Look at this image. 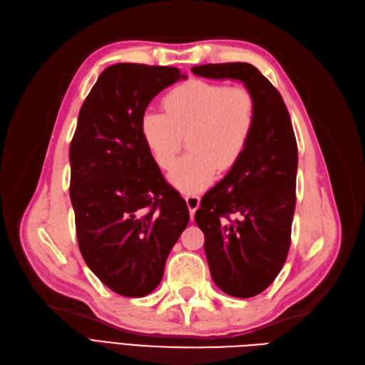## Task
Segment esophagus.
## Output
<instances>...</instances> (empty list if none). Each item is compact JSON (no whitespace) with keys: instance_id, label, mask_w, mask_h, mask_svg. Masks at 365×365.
Wrapping results in <instances>:
<instances>
[{"instance_id":"obj_1","label":"esophagus","mask_w":365,"mask_h":365,"mask_svg":"<svg viewBox=\"0 0 365 365\" xmlns=\"http://www.w3.org/2000/svg\"><path fill=\"white\" fill-rule=\"evenodd\" d=\"M185 202H187V207H189V212H190V216L193 219V215L197 208H200V204H201V200L200 196L196 195H187L185 196Z\"/></svg>"}]
</instances>
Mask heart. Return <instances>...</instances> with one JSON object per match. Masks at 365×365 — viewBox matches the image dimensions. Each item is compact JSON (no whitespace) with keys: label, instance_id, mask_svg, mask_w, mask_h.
I'll return each mask as SVG.
<instances>
[{"label":"heart","instance_id":"1","mask_svg":"<svg viewBox=\"0 0 365 365\" xmlns=\"http://www.w3.org/2000/svg\"><path fill=\"white\" fill-rule=\"evenodd\" d=\"M163 106L165 113L143 114L141 137L161 169L170 168L182 137H190V153L169 172V181L178 190H205L217 170H231L244 157L257 118L256 98L247 88L190 79L165 94Z\"/></svg>","mask_w":365,"mask_h":365}]
</instances>
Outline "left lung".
Returning <instances> with one entry per match:
<instances>
[{
    "label": "left lung",
    "instance_id": "left-lung-1",
    "mask_svg": "<svg viewBox=\"0 0 365 365\" xmlns=\"http://www.w3.org/2000/svg\"><path fill=\"white\" fill-rule=\"evenodd\" d=\"M192 71L244 82L256 98V126L244 157L195 213L213 282L231 297L250 298L275 280L291 245L298 164L291 117L280 93L251 63H207Z\"/></svg>",
    "mask_w": 365,
    "mask_h": 365
}]
</instances>
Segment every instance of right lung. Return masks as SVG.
<instances>
[{
	"label": "right lung",
	"instance_id": "right-lung-1",
	"mask_svg": "<svg viewBox=\"0 0 365 365\" xmlns=\"http://www.w3.org/2000/svg\"><path fill=\"white\" fill-rule=\"evenodd\" d=\"M187 76L173 67L115 63L91 88L70 145V197L82 257L109 289L145 297L189 224V208L165 182L140 121L164 88Z\"/></svg>",
	"mask_w": 365,
	"mask_h": 365
}]
</instances>
